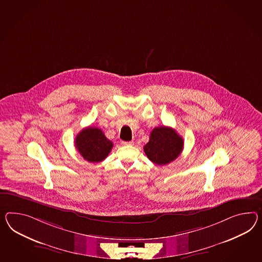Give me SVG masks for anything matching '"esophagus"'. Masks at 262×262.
<instances>
[{
  "mask_svg": "<svg viewBox=\"0 0 262 262\" xmlns=\"http://www.w3.org/2000/svg\"><path fill=\"white\" fill-rule=\"evenodd\" d=\"M122 145H131L133 144V141H121Z\"/></svg>",
  "mask_w": 262,
  "mask_h": 262,
  "instance_id": "1",
  "label": "esophagus"
}]
</instances>
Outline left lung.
<instances>
[{
    "instance_id": "obj_1",
    "label": "left lung",
    "mask_w": 262,
    "mask_h": 262,
    "mask_svg": "<svg viewBox=\"0 0 262 262\" xmlns=\"http://www.w3.org/2000/svg\"><path fill=\"white\" fill-rule=\"evenodd\" d=\"M183 149V139L173 128L160 126L152 130L143 150L148 159L158 165L174 161Z\"/></svg>"
}]
</instances>
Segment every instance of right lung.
Segmentation results:
<instances>
[{"label":"right lung","mask_w":262,"mask_h":262,"mask_svg":"<svg viewBox=\"0 0 262 262\" xmlns=\"http://www.w3.org/2000/svg\"><path fill=\"white\" fill-rule=\"evenodd\" d=\"M75 146L85 161L100 162L110 153L113 142L108 140L101 129L90 126L77 135Z\"/></svg>","instance_id":"obj_1"}]
</instances>
